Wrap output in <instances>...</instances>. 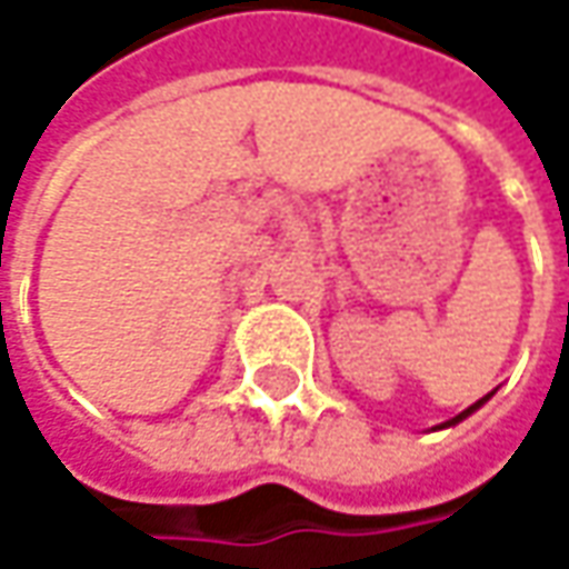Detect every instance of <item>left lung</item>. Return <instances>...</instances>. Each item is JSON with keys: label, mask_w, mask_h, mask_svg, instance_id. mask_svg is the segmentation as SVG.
<instances>
[{"label": "left lung", "mask_w": 569, "mask_h": 569, "mask_svg": "<svg viewBox=\"0 0 569 569\" xmlns=\"http://www.w3.org/2000/svg\"><path fill=\"white\" fill-rule=\"evenodd\" d=\"M487 398H490V395H487ZM487 398H481V401H478V405H471V408L468 410H461V413H458V417H452V420H449V423H442V427H452V423H458V420H465V417H468V413H475V410L481 408L483 401H487Z\"/></svg>", "instance_id": "1"}]
</instances>
